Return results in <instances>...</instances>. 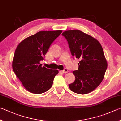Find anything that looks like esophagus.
<instances>
[{
    "label": "esophagus",
    "mask_w": 121,
    "mask_h": 121,
    "mask_svg": "<svg viewBox=\"0 0 121 121\" xmlns=\"http://www.w3.org/2000/svg\"><path fill=\"white\" fill-rule=\"evenodd\" d=\"M62 72L64 73H67L69 72V70L67 69H65L62 71Z\"/></svg>",
    "instance_id": "obj_1"
}]
</instances>
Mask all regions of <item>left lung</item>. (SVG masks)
<instances>
[{"label":"left lung","mask_w":121,"mask_h":121,"mask_svg":"<svg viewBox=\"0 0 121 121\" xmlns=\"http://www.w3.org/2000/svg\"><path fill=\"white\" fill-rule=\"evenodd\" d=\"M72 55L80 59L78 70L74 71L75 81L69 86L73 92L86 94L94 90L104 78L107 63L98 40L78 30L64 32Z\"/></svg>","instance_id":"8db88e82"}]
</instances>
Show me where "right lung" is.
I'll list each match as a JSON object with an SVG mask.
<instances>
[{"mask_svg": "<svg viewBox=\"0 0 121 121\" xmlns=\"http://www.w3.org/2000/svg\"><path fill=\"white\" fill-rule=\"evenodd\" d=\"M62 31H40L19 43L12 63L15 74L29 92L42 94L52 87L57 69L42 67L43 60L52 43Z\"/></svg>", "mask_w": 121, "mask_h": 121, "instance_id": "right-lung-1", "label": "right lung"}]
</instances>
